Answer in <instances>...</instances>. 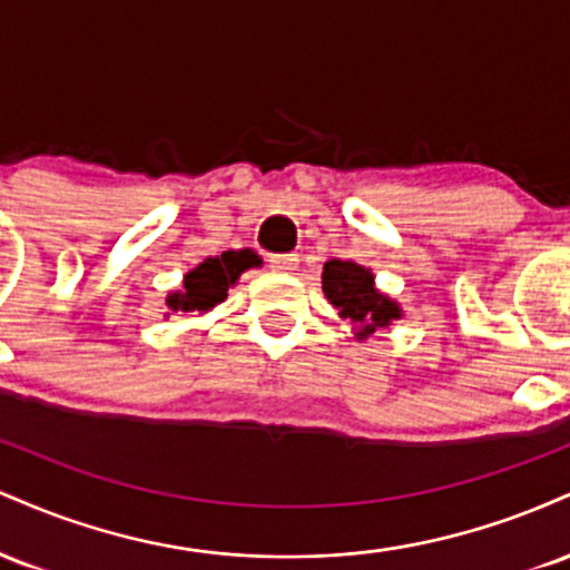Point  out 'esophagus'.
<instances>
[{"instance_id":"obj_1","label":"esophagus","mask_w":570,"mask_h":570,"mask_svg":"<svg viewBox=\"0 0 570 570\" xmlns=\"http://www.w3.org/2000/svg\"><path fill=\"white\" fill-rule=\"evenodd\" d=\"M267 263H271V267L276 273H292V271H297L299 257H297V254H273Z\"/></svg>"}]
</instances>
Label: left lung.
<instances>
[{
	"label": "left lung",
	"mask_w": 570,
	"mask_h": 570,
	"mask_svg": "<svg viewBox=\"0 0 570 570\" xmlns=\"http://www.w3.org/2000/svg\"><path fill=\"white\" fill-rule=\"evenodd\" d=\"M322 289L340 316L358 324V337H367L377 326H389L402 316L394 299L375 289V278L367 267L351 263V259H330L322 273Z\"/></svg>",
	"instance_id": "1"
}]
</instances>
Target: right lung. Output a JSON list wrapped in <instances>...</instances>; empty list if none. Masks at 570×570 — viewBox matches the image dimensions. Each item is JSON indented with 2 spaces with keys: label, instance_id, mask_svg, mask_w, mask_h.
<instances>
[{
  "label": "right lung",
  "instance_id": "add662e5",
  "mask_svg": "<svg viewBox=\"0 0 570 570\" xmlns=\"http://www.w3.org/2000/svg\"><path fill=\"white\" fill-rule=\"evenodd\" d=\"M259 265V257L252 248H240V252H225L222 257H208L195 271L185 276L181 292L168 294V311L174 313H206L214 305L227 297V289L238 281V276L248 267Z\"/></svg>",
  "mask_w": 570,
  "mask_h": 570
}]
</instances>
